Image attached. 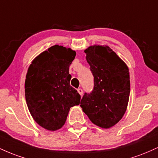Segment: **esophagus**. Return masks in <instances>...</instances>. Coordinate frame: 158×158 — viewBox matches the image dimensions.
<instances>
[{
	"instance_id": "esophagus-1",
	"label": "esophagus",
	"mask_w": 158,
	"mask_h": 158,
	"mask_svg": "<svg viewBox=\"0 0 158 158\" xmlns=\"http://www.w3.org/2000/svg\"><path fill=\"white\" fill-rule=\"evenodd\" d=\"M77 91H78V93L80 94L81 96H82V94H83V90H82V89H81V88H78Z\"/></svg>"
}]
</instances>
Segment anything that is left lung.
Masks as SVG:
<instances>
[{
	"mask_svg": "<svg viewBox=\"0 0 158 158\" xmlns=\"http://www.w3.org/2000/svg\"><path fill=\"white\" fill-rule=\"evenodd\" d=\"M85 52L94 86L90 93H85L80 106L94 124L109 128L126 110L130 94L128 68L108 46H90Z\"/></svg>",
	"mask_w": 158,
	"mask_h": 158,
	"instance_id": "obj_1",
	"label": "left lung"
}]
</instances>
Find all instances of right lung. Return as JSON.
Here are the masks:
<instances>
[{
	"label": "right lung",
	"instance_id": "obj_1",
	"mask_svg": "<svg viewBox=\"0 0 158 158\" xmlns=\"http://www.w3.org/2000/svg\"><path fill=\"white\" fill-rule=\"evenodd\" d=\"M76 52L54 45L32 61L25 80V98L32 118L40 126L56 131L64 125L71 107L81 97L70 85L69 67Z\"/></svg>",
	"mask_w": 158,
	"mask_h": 158
}]
</instances>
